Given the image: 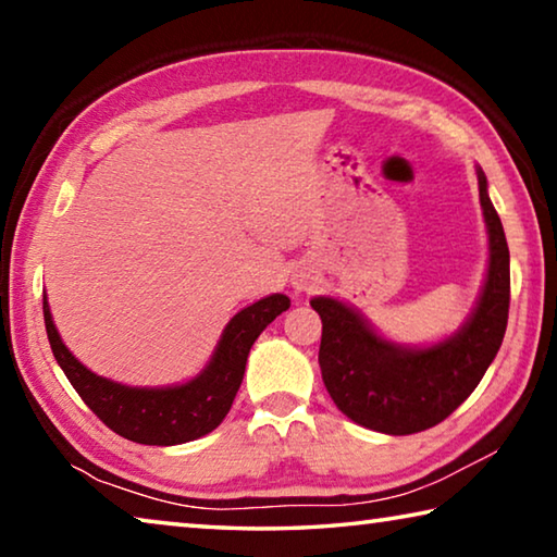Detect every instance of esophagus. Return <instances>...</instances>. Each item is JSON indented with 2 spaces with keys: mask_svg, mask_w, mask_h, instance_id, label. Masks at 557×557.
I'll list each match as a JSON object with an SVG mask.
<instances>
[{
  "mask_svg": "<svg viewBox=\"0 0 557 557\" xmlns=\"http://www.w3.org/2000/svg\"><path fill=\"white\" fill-rule=\"evenodd\" d=\"M314 285V277L312 272H297L295 277H292V287H295L297 292H305Z\"/></svg>",
  "mask_w": 557,
  "mask_h": 557,
  "instance_id": "1",
  "label": "esophagus"
}]
</instances>
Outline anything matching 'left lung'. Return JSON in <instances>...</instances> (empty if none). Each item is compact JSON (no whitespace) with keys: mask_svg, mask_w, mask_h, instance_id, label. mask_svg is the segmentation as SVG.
<instances>
[{"mask_svg":"<svg viewBox=\"0 0 557 557\" xmlns=\"http://www.w3.org/2000/svg\"><path fill=\"white\" fill-rule=\"evenodd\" d=\"M488 260L476 305L457 332L428 346L385 338L356 307L336 297H314L322 317L319 366L329 395L356 425L383 435H412L435 428L465 403L502 348L511 262L504 225L488 199V184L476 166Z\"/></svg>","mask_w":557,"mask_h":557,"instance_id":"1","label":"left lung"}]
</instances>
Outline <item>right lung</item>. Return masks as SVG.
<instances>
[{
    "mask_svg": "<svg viewBox=\"0 0 557 557\" xmlns=\"http://www.w3.org/2000/svg\"><path fill=\"white\" fill-rule=\"evenodd\" d=\"M289 309L287 295H268L240 309L225 324L213 356L201 373L176 385H125L92 373L63 344L53 324L49 299L44 295V322L55 361L83 403L117 432L137 445L172 447L199 440L221 425L238 393L250 346L272 319Z\"/></svg>",
    "mask_w": 557,
    "mask_h": 557,
    "instance_id": "add662e5",
    "label": "right lung"
}]
</instances>
